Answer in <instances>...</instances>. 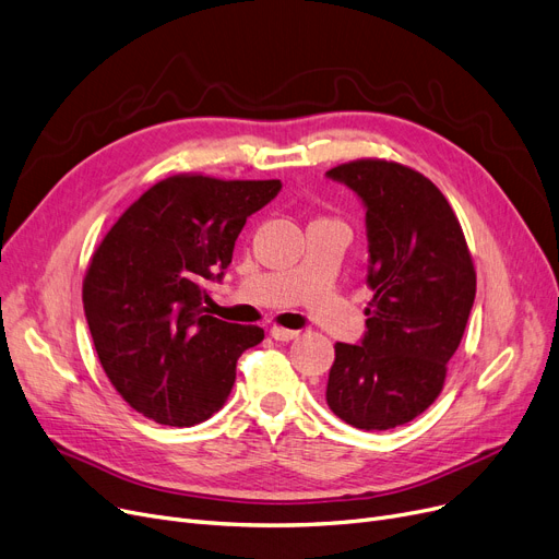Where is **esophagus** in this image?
<instances>
[{
  "label": "esophagus",
  "instance_id": "1",
  "mask_svg": "<svg viewBox=\"0 0 559 559\" xmlns=\"http://www.w3.org/2000/svg\"><path fill=\"white\" fill-rule=\"evenodd\" d=\"M270 333H272V337H274V340H281V343H289V340H295V337L299 335V331L283 329V326H274Z\"/></svg>",
  "mask_w": 559,
  "mask_h": 559
}]
</instances>
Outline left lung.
<instances>
[{
	"label": "left lung",
	"mask_w": 559,
	"mask_h": 559,
	"mask_svg": "<svg viewBox=\"0 0 559 559\" xmlns=\"http://www.w3.org/2000/svg\"><path fill=\"white\" fill-rule=\"evenodd\" d=\"M326 176L366 203L374 293L362 343H335L326 404L352 427L393 429L443 391L475 301L473 255L448 199L416 168L366 157Z\"/></svg>",
	"instance_id": "left-lung-1"
}]
</instances>
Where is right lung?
Here are the masks:
<instances>
[{"mask_svg": "<svg viewBox=\"0 0 559 559\" xmlns=\"http://www.w3.org/2000/svg\"><path fill=\"white\" fill-rule=\"evenodd\" d=\"M281 180L164 178L118 216L82 285L86 322L111 385L141 416L191 427L219 411L241 352L264 331L207 314L205 281L222 278L247 219Z\"/></svg>", "mask_w": 559, "mask_h": 559, "instance_id": "obj_1", "label": "right lung"}]
</instances>
